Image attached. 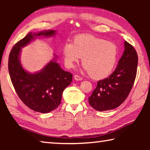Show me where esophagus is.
<instances>
[{"mask_svg": "<svg viewBox=\"0 0 150 150\" xmlns=\"http://www.w3.org/2000/svg\"><path fill=\"white\" fill-rule=\"evenodd\" d=\"M74 79H75V81H81V80H82V78H81L79 75H74Z\"/></svg>", "mask_w": 150, "mask_h": 150, "instance_id": "34e87169", "label": "esophagus"}]
</instances>
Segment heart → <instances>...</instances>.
I'll return each instance as SVG.
<instances>
[{
	"label": "heart",
	"mask_w": 150,
	"mask_h": 150,
	"mask_svg": "<svg viewBox=\"0 0 150 150\" xmlns=\"http://www.w3.org/2000/svg\"><path fill=\"white\" fill-rule=\"evenodd\" d=\"M65 65L73 68L82 57L83 69L95 79H103L115 69L118 49L114 43L91 34H81L62 49Z\"/></svg>",
	"instance_id": "obj_1"
}]
</instances>
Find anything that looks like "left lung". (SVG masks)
<instances>
[{"label": "left lung", "instance_id": "left-lung-1", "mask_svg": "<svg viewBox=\"0 0 150 150\" xmlns=\"http://www.w3.org/2000/svg\"><path fill=\"white\" fill-rule=\"evenodd\" d=\"M124 52L117 67L107 78L97 82L88 97L89 105L98 111L112 110L122 104L130 93L136 79L138 57L136 50L124 42Z\"/></svg>", "mask_w": 150, "mask_h": 150}]
</instances>
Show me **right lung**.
<instances>
[{
	"label": "right lung",
	"mask_w": 150,
	"mask_h": 150,
	"mask_svg": "<svg viewBox=\"0 0 150 150\" xmlns=\"http://www.w3.org/2000/svg\"><path fill=\"white\" fill-rule=\"evenodd\" d=\"M55 30L32 34L30 32L15 44L8 57V71L12 85L24 105L35 112L47 113L60 105L63 91L72 81L71 73L65 71L57 63L51 61L41 71L32 74L20 63L21 47L28 44L35 36H52Z\"/></svg>",
	"instance_id": "add662e5"
}]
</instances>
